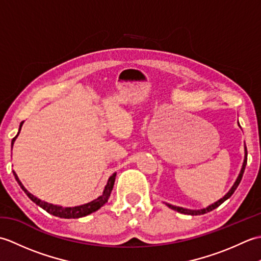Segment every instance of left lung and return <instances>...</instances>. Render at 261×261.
<instances>
[{
	"instance_id": "obj_1",
	"label": "left lung",
	"mask_w": 261,
	"mask_h": 261,
	"mask_svg": "<svg viewBox=\"0 0 261 261\" xmlns=\"http://www.w3.org/2000/svg\"><path fill=\"white\" fill-rule=\"evenodd\" d=\"M238 123H239V122H238ZM246 165H247V147H246V145H245V160H243V165H242L241 171H240L239 176H238V178H237L236 182L233 184V186L231 187V190H230L228 193H226L225 195H224L222 198H220L218 202H215V203H213V204L208 205L207 207L201 208V210H188V208H184V207L175 206V205H171V204H167V203H166V204H167V206H168L169 208H171V210H175V211H177V212L182 213V214H187V215H201V214H205V213H207V212H211V211H213L214 208H216L218 206H220L221 204H222L223 202H225L226 199H228V198L232 195V194L234 193V191L237 190V187L239 186L240 181H241V179H242L243 173H245Z\"/></svg>"
}]
</instances>
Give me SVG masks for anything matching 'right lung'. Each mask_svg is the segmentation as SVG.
I'll return each mask as SVG.
<instances>
[{
	"mask_svg": "<svg viewBox=\"0 0 261 261\" xmlns=\"http://www.w3.org/2000/svg\"><path fill=\"white\" fill-rule=\"evenodd\" d=\"M21 126H22V123L20 124L19 132L21 130ZM19 132H18V135H16L13 138L12 146H13V143H14V141L16 139V137L19 136ZM13 175L15 177L16 181H18V184L20 185V187L24 191V193L28 195V197H29L33 203H36L38 206H40L41 208L47 211L49 214H53L55 216H58V218H63V219H79V218H83V216H86L88 214L95 212V211H97L98 208H101L103 205L108 202V199H109V197L111 195V192H112V190H113V185H114L116 173H114L109 178L108 184H107V186H105L104 191H103V194H102L101 196L97 197L96 199H94V201H92L90 203L83 204V205H80V206H74V207H63V206H59V205H54V204L41 201V199H39L38 197H36L35 195H32L31 193H29V192L25 190V187L22 185V182L18 178V176H16L15 171H13Z\"/></svg>",
	"mask_w": 261,
	"mask_h": 261,
	"instance_id": "obj_1",
	"label": "right lung"
}]
</instances>
